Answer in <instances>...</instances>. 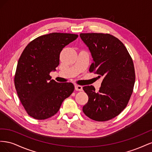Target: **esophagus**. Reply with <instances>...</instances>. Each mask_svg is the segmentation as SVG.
<instances>
[{"instance_id": "34e87169", "label": "esophagus", "mask_w": 152, "mask_h": 152, "mask_svg": "<svg viewBox=\"0 0 152 152\" xmlns=\"http://www.w3.org/2000/svg\"><path fill=\"white\" fill-rule=\"evenodd\" d=\"M75 89L76 91H82V87L80 86H78V85H75Z\"/></svg>"}]
</instances>
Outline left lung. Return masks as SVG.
Listing matches in <instances>:
<instances>
[{
	"instance_id": "left-lung-1",
	"label": "left lung",
	"mask_w": 152,
	"mask_h": 152,
	"mask_svg": "<svg viewBox=\"0 0 152 152\" xmlns=\"http://www.w3.org/2000/svg\"><path fill=\"white\" fill-rule=\"evenodd\" d=\"M80 37L93 59L89 72L103 78L98 93L93 86L83 87L89 99L82 110L94 121H109L120 114L130 99L135 82L132 59L125 45L112 35L88 33Z\"/></svg>"
}]
</instances>
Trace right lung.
I'll list each match as a JSON object with an SVG mask.
<instances>
[{
	"label": "right lung",
	"mask_w": 152,
	"mask_h": 152,
	"mask_svg": "<svg viewBox=\"0 0 152 152\" xmlns=\"http://www.w3.org/2000/svg\"><path fill=\"white\" fill-rule=\"evenodd\" d=\"M78 35L51 33L30 42L18 61L15 85L29 115L38 120L53 116L74 91L72 83H59L49 75L59 64V54Z\"/></svg>",
	"instance_id": "right-lung-1"
}]
</instances>
